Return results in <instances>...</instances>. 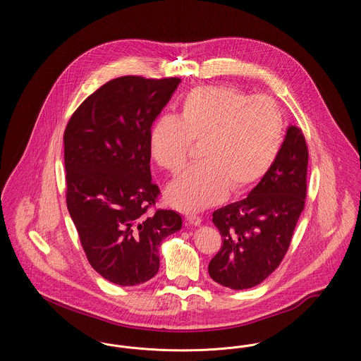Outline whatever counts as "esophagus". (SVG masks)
Segmentation results:
<instances>
[{
    "mask_svg": "<svg viewBox=\"0 0 361 361\" xmlns=\"http://www.w3.org/2000/svg\"><path fill=\"white\" fill-rule=\"evenodd\" d=\"M187 221H188L189 224H193V226H200L202 224V218L197 216V215H188Z\"/></svg>",
    "mask_w": 361,
    "mask_h": 361,
    "instance_id": "esophagus-1",
    "label": "esophagus"
}]
</instances>
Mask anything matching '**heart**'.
Masks as SVG:
<instances>
[{"label": "heart", "instance_id": "1", "mask_svg": "<svg viewBox=\"0 0 361 361\" xmlns=\"http://www.w3.org/2000/svg\"><path fill=\"white\" fill-rule=\"evenodd\" d=\"M284 121L271 99L252 97L231 86H199L181 104L180 116L164 114L154 121L149 150L155 162L178 172L192 142H203L200 164L181 173L166 189V200L183 212L221 203L231 188L256 187L280 154Z\"/></svg>", "mask_w": 361, "mask_h": 361}]
</instances>
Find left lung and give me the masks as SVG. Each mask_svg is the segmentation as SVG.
Returning a JSON list of instances; mask_svg holds the SVG:
<instances>
[{
    "label": "left lung",
    "instance_id": "left-lung-1",
    "mask_svg": "<svg viewBox=\"0 0 361 361\" xmlns=\"http://www.w3.org/2000/svg\"><path fill=\"white\" fill-rule=\"evenodd\" d=\"M307 164L305 135L299 127L288 126L271 172L246 199L212 214L224 243L208 265L212 280L231 290H246L280 265L305 208Z\"/></svg>",
    "mask_w": 361,
    "mask_h": 361
}]
</instances>
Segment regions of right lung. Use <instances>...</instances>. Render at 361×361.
I'll return each instance as SVG.
<instances>
[{
	"instance_id": "add662e5",
	"label": "right lung",
	"mask_w": 361,
	"mask_h": 361,
	"mask_svg": "<svg viewBox=\"0 0 361 361\" xmlns=\"http://www.w3.org/2000/svg\"><path fill=\"white\" fill-rule=\"evenodd\" d=\"M180 78L124 75L90 94L65 130L66 203L93 269L123 287L159 269V246L183 226L181 215L157 209L149 135Z\"/></svg>"
}]
</instances>
